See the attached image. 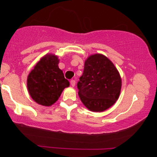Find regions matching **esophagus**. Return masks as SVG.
<instances>
[{"instance_id":"1","label":"esophagus","mask_w":157,"mask_h":157,"mask_svg":"<svg viewBox=\"0 0 157 157\" xmlns=\"http://www.w3.org/2000/svg\"><path fill=\"white\" fill-rule=\"evenodd\" d=\"M70 82H71V85L72 87H74V86H75V80H71V81H70Z\"/></svg>"}]
</instances>
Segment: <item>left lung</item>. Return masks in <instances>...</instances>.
Returning <instances> with one entry per match:
<instances>
[{
	"label": "left lung",
	"instance_id": "obj_1",
	"mask_svg": "<svg viewBox=\"0 0 157 157\" xmlns=\"http://www.w3.org/2000/svg\"><path fill=\"white\" fill-rule=\"evenodd\" d=\"M79 80V97L90 111H105L117 100L121 78L114 65L105 56H90L85 62L83 73Z\"/></svg>",
	"mask_w": 157,
	"mask_h": 157
}]
</instances>
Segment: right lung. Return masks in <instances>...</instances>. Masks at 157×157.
Returning <instances> with one entry per match:
<instances>
[{"label": "right lung", "instance_id": "right-lung-1", "mask_svg": "<svg viewBox=\"0 0 157 157\" xmlns=\"http://www.w3.org/2000/svg\"><path fill=\"white\" fill-rule=\"evenodd\" d=\"M57 56L48 55L36 64L27 79V87L32 98L42 105L49 106L58 100L63 90L69 86L58 67Z\"/></svg>", "mask_w": 157, "mask_h": 157}]
</instances>
